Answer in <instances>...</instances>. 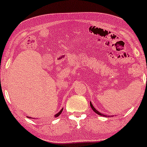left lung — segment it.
<instances>
[{
  "mask_svg": "<svg viewBox=\"0 0 147 147\" xmlns=\"http://www.w3.org/2000/svg\"><path fill=\"white\" fill-rule=\"evenodd\" d=\"M90 107H91V108H92V110L94 111V112H95L96 113V114H98V115H101V116H105V117H107L106 115H102V114H101V113H100V112H98V111H97L96 109H95V108L94 107L92 106V103H91V102H90Z\"/></svg>",
  "mask_w": 147,
  "mask_h": 147,
  "instance_id": "8db88e82",
  "label": "left lung"
}]
</instances>
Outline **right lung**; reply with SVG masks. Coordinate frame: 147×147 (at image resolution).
<instances>
[{
    "mask_svg": "<svg viewBox=\"0 0 147 147\" xmlns=\"http://www.w3.org/2000/svg\"><path fill=\"white\" fill-rule=\"evenodd\" d=\"M63 109H61V110L58 113L57 115H55V117H59V116L61 114V113H62V111H63Z\"/></svg>",
    "mask_w": 147,
    "mask_h": 147,
    "instance_id": "1",
    "label": "right lung"
}]
</instances>
